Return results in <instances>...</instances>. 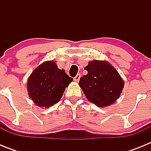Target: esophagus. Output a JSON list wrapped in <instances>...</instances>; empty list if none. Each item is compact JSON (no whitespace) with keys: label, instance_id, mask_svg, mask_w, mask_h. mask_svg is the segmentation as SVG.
<instances>
[{"label":"esophagus","instance_id":"esophagus-1","mask_svg":"<svg viewBox=\"0 0 151 151\" xmlns=\"http://www.w3.org/2000/svg\"><path fill=\"white\" fill-rule=\"evenodd\" d=\"M80 78H81V75L80 74H77L76 76L74 77V80L75 81H76V82H78L80 79Z\"/></svg>","mask_w":151,"mask_h":151}]
</instances>
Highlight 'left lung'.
<instances>
[{
    "label": "left lung",
    "instance_id": "obj_1",
    "mask_svg": "<svg viewBox=\"0 0 151 151\" xmlns=\"http://www.w3.org/2000/svg\"><path fill=\"white\" fill-rule=\"evenodd\" d=\"M85 69L88 74L81 77L79 85L89 101L104 107L118 99L124 83L118 72L110 63L93 60Z\"/></svg>",
    "mask_w": 151,
    "mask_h": 151
}]
</instances>
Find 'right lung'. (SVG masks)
<instances>
[{"label": "right lung", "instance_id": "right-lung-1", "mask_svg": "<svg viewBox=\"0 0 151 151\" xmlns=\"http://www.w3.org/2000/svg\"><path fill=\"white\" fill-rule=\"evenodd\" d=\"M73 80L54 61L38 66L28 79L29 97L38 106L49 107L59 102L65 88Z\"/></svg>", "mask_w": 151, "mask_h": 151}]
</instances>
